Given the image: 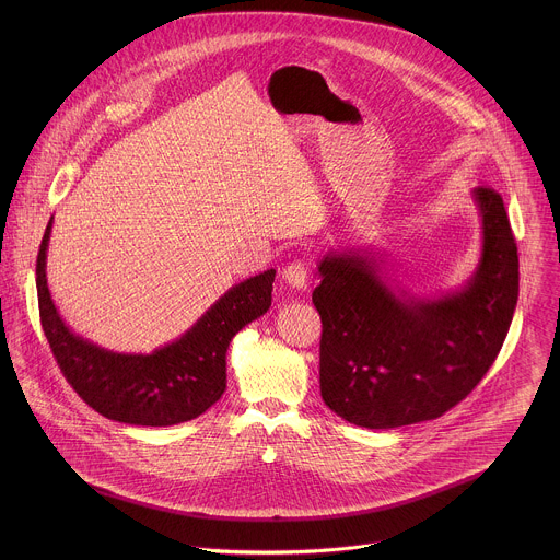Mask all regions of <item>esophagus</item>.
I'll use <instances>...</instances> for the list:
<instances>
[{
    "label": "esophagus",
    "mask_w": 560,
    "mask_h": 560,
    "mask_svg": "<svg viewBox=\"0 0 560 560\" xmlns=\"http://www.w3.org/2000/svg\"><path fill=\"white\" fill-rule=\"evenodd\" d=\"M282 278L289 287L293 289H306V282H308V267L304 260H293L284 267L282 271Z\"/></svg>",
    "instance_id": "obj_1"
}]
</instances>
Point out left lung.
<instances>
[{"label": "left lung", "instance_id": "left-lung-1", "mask_svg": "<svg viewBox=\"0 0 560 560\" xmlns=\"http://www.w3.org/2000/svg\"><path fill=\"white\" fill-rule=\"evenodd\" d=\"M482 220L479 267L440 300L399 298L360 252H327L313 293L319 311L325 405L358 427L395 429L440 418L493 364L520 293V260L502 196L475 191Z\"/></svg>", "mask_w": 560, "mask_h": 560}]
</instances>
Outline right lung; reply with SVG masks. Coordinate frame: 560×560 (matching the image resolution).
I'll use <instances>...</instances> for the list:
<instances>
[{
  "label": "right lung",
  "mask_w": 560,
  "mask_h": 560,
  "mask_svg": "<svg viewBox=\"0 0 560 560\" xmlns=\"http://www.w3.org/2000/svg\"><path fill=\"white\" fill-rule=\"evenodd\" d=\"M51 222L36 258V291L51 353L94 411L109 420L170 427L205 413L226 390V349L247 323L271 306L276 269L247 278L224 293L180 338L153 353H116L75 336L58 315L47 287Z\"/></svg>",
  "instance_id": "obj_1"
}]
</instances>
